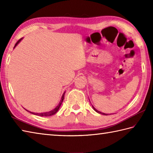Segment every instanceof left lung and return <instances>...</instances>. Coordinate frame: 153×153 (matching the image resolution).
Wrapping results in <instances>:
<instances>
[{"mask_svg": "<svg viewBox=\"0 0 153 153\" xmlns=\"http://www.w3.org/2000/svg\"><path fill=\"white\" fill-rule=\"evenodd\" d=\"M93 109L95 110V111L97 112H98V113H99V114H103V115H108L107 114H105V113H103V112H100V111H98V110H97V109H95V108H94V107L93 106Z\"/></svg>", "mask_w": 153, "mask_h": 153, "instance_id": "left-lung-1", "label": "left lung"}]
</instances>
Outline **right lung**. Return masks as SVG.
<instances>
[{
  "label": "right lung",
  "mask_w": 153,
  "mask_h": 153,
  "mask_svg": "<svg viewBox=\"0 0 153 153\" xmlns=\"http://www.w3.org/2000/svg\"><path fill=\"white\" fill-rule=\"evenodd\" d=\"M21 39H19V40L17 41V43H16V45H15L14 47L16 46V45H17L18 44V43H19V41H21ZM64 93L63 94L62 97V99H61V100H60V101L59 105H58V106H57L56 107V108H55L54 109H53V110H51V111H49V112H43V113H33V112H31L28 111V110H27V111L30 112V113H31V114H35V115L40 116H53V115L55 114H56V113L58 112V110H59L60 107V106H61V104H62V102H63V100H64Z\"/></svg>",
  "instance_id": "obj_1"
}]
</instances>
